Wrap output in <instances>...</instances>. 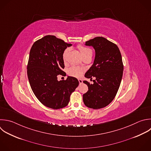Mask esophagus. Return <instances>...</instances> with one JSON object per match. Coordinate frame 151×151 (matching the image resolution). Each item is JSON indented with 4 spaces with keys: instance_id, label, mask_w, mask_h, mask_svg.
Returning <instances> with one entry per match:
<instances>
[{
    "instance_id": "esophagus-1",
    "label": "esophagus",
    "mask_w": 151,
    "mask_h": 151,
    "mask_svg": "<svg viewBox=\"0 0 151 151\" xmlns=\"http://www.w3.org/2000/svg\"><path fill=\"white\" fill-rule=\"evenodd\" d=\"M78 81H79L80 84H81L83 83V80L81 79H78Z\"/></svg>"
}]
</instances>
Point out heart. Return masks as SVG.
Wrapping results in <instances>:
<instances>
[{"mask_svg":"<svg viewBox=\"0 0 151 151\" xmlns=\"http://www.w3.org/2000/svg\"><path fill=\"white\" fill-rule=\"evenodd\" d=\"M77 48L79 50V51L83 58L85 57L92 55V52H93L92 50L89 47H87L83 45H78ZM68 51H69V49L67 48L64 50V51L63 54V60L64 62L66 60V58H67V55L68 52ZM83 72V68H79V67H77L76 66L71 67L68 70V73L69 75L73 76V77H80L82 75Z\"/></svg>","mask_w":151,"mask_h":151,"instance_id":"1","label":"heart"}]
</instances>
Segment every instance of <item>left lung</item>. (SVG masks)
<instances>
[{
    "mask_svg": "<svg viewBox=\"0 0 151 151\" xmlns=\"http://www.w3.org/2000/svg\"><path fill=\"white\" fill-rule=\"evenodd\" d=\"M85 45L92 46L96 52L93 64L85 77L96 79L93 84L83 81L88 88L83 96V101L87 107L99 109L109 105L117 93L123 71L122 55L115 44L101 37L86 41Z\"/></svg>",
    "mask_w": 151,
    "mask_h": 151,
    "instance_id": "obj_1",
    "label": "left lung"
}]
</instances>
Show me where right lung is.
Segmentation results:
<instances>
[{
  "mask_svg": "<svg viewBox=\"0 0 151 151\" xmlns=\"http://www.w3.org/2000/svg\"><path fill=\"white\" fill-rule=\"evenodd\" d=\"M71 45L54 35H47L35 41L30 50L27 65L29 84L37 98L47 107L60 109L67 106L79 84L73 77L57 80L58 75L66 76L63 71V54Z\"/></svg>",
  "mask_w": 151,
  "mask_h": 151,
  "instance_id": "right-lung-1",
  "label": "right lung"
}]
</instances>
